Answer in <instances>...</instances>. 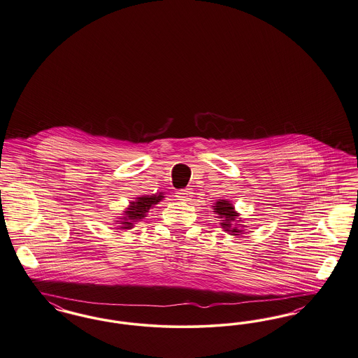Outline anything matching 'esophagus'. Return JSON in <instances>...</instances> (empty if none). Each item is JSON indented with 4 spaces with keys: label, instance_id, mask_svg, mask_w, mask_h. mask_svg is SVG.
<instances>
[{
    "label": "esophagus",
    "instance_id": "esophagus-1",
    "mask_svg": "<svg viewBox=\"0 0 358 358\" xmlns=\"http://www.w3.org/2000/svg\"><path fill=\"white\" fill-rule=\"evenodd\" d=\"M192 194H193V192H192V189H189V187H186V189H180V190H177V192H176V197H177L178 200L181 201L190 200Z\"/></svg>",
    "mask_w": 358,
    "mask_h": 358
}]
</instances>
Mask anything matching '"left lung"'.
Here are the masks:
<instances>
[{"label": "left lung", "instance_id": "1", "mask_svg": "<svg viewBox=\"0 0 358 358\" xmlns=\"http://www.w3.org/2000/svg\"><path fill=\"white\" fill-rule=\"evenodd\" d=\"M213 209L218 217L222 218V222H220L222 229L228 231L231 236H240V233L243 230H241V227H238L240 224L233 225V222H237L236 218H238V213L234 210L233 203H230V201L227 200L217 201Z\"/></svg>", "mask_w": 358, "mask_h": 358}]
</instances>
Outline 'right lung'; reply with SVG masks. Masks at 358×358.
I'll return each instance as SVG.
<instances>
[{"instance_id": "1", "label": "right lung", "mask_w": 358, "mask_h": 358, "mask_svg": "<svg viewBox=\"0 0 358 358\" xmlns=\"http://www.w3.org/2000/svg\"><path fill=\"white\" fill-rule=\"evenodd\" d=\"M164 199L162 193L159 194H153V196H141L137 197L136 201L130 202L128 209L124 212L121 221H118L120 229H131L133 224L138 220H143V217H146V213L149 212V209L158 203L159 201Z\"/></svg>"}]
</instances>
